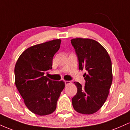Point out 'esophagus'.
I'll list each match as a JSON object with an SVG mask.
<instances>
[{
  "label": "esophagus",
  "mask_w": 130,
  "mask_h": 130,
  "mask_svg": "<svg viewBox=\"0 0 130 130\" xmlns=\"http://www.w3.org/2000/svg\"><path fill=\"white\" fill-rule=\"evenodd\" d=\"M64 83H65V84L67 86V85L70 84V83H71V82L69 81V80H65V81H64Z\"/></svg>",
  "instance_id": "esophagus-1"
}]
</instances>
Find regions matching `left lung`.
<instances>
[{
  "label": "left lung",
  "mask_w": 130,
  "mask_h": 130,
  "mask_svg": "<svg viewBox=\"0 0 130 130\" xmlns=\"http://www.w3.org/2000/svg\"><path fill=\"white\" fill-rule=\"evenodd\" d=\"M71 43L78 59L79 69L86 70L85 86L74 83L77 92L72 98L73 106L80 114H93L102 107L109 92L112 81L111 59L103 46L95 40L74 38Z\"/></svg>",
  "instance_id": "left-lung-1"
}]
</instances>
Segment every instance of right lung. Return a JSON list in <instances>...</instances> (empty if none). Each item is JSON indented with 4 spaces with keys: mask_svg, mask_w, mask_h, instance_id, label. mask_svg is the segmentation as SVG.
Returning a JSON list of instances; mask_svg holds the SVG:
<instances>
[{
    "mask_svg": "<svg viewBox=\"0 0 130 130\" xmlns=\"http://www.w3.org/2000/svg\"><path fill=\"white\" fill-rule=\"evenodd\" d=\"M61 40H54L27 49L19 56L14 68L15 84L27 108L34 114L45 116L56 110L65 87L63 81L47 78L53 59Z\"/></svg>",
    "mask_w": 130,
    "mask_h": 130,
    "instance_id": "add662e5",
    "label": "right lung"
}]
</instances>
